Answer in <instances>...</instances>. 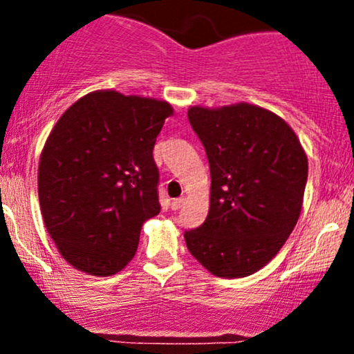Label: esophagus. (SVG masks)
<instances>
[{"label": "esophagus", "mask_w": 354, "mask_h": 354, "mask_svg": "<svg viewBox=\"0 0 354 354\" xmlns=\"http://www.w3.org/2000/svg\"><path fill=\"white\" fill-rule=\"evenodd\" d=\"M183 203H185V198H176V200L171 201V205L169 206H171L173 211H178L183 206Z\"/></svg>", "instance_id": "34e87169"}]
</instances>
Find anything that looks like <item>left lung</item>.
Wrapping results in <instances>:
<instances>
[{
  "label": "left lung",
  "mask_w": 354,
  "mask_h": 354,
  "mask_svg": "<svg viewBox=\"0 0 354 354\" xmlns=\"http://www.w3.org/2000/svg\"><path fill=\"white\" fill-rule=\"evenodd\" d=\"M188 120L208 156L211 194L186 246L218 278H245L274 258L298 223L306 153L286 121L254 104L193 106Z\"/></svg>",
  "instance_id": "obj_1"
}]
</instances>
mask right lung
Here are the masks:
<instances>
[{"label": "right lung", "mask_w": 354, "mask_h": 354, "mask_svg": "<svg viewBox=\"0 0 354 354\" xmlns=\"http://www.w3.org/2000/svg\"><path fill=\"white\" fill-rule=\"evenodd\" d=\"M171 115L166 101L100 89L51 129L39 158V206L76 270L111 276L133 259L141 226L161 209L153 148Z\"/></svg>", "instance_id": "1"}]
</instances>
